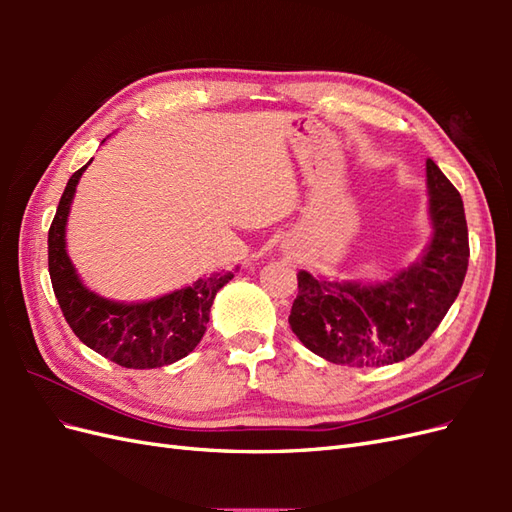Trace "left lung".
<instances>
[{"mask_svg":"<svg viewBox=\"0 0 512 512\" xmlns=\"http://www.w3.org/2000/svg\"><path fill=\"white\" fill-rule=\"evenodd\" d=\"M427 185L436 232L418 265L376 286L299 271L288 322L305 348L335 365L382 367L408 359L438 329L466 277L470 243L463 200L433 160Z\"/></svg>","mask_w":512,"mask_h":512,"instance_id":"obj_1","label":"left lung"}]
</instances>
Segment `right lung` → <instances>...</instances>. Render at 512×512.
I'll use <instances>...</instances> for the list:
<instances>
[{
    "label": "right lung",
    "mask_w": 512,
    "mask_h": 512,
    "mask_svg": "<svg viewBox=\"0 0 512 512\" xmlns=\"http://www.w3.org/2000/svg\"><path fill=\"white\" fill-rule=\"evenodd\" d=\"M70 177L49 228V273L66 322L85 346L128 369H153L188 356L203 339L209 309L232 273L200 277L192 286L147 303H113L89 292L66 254V220L83 170Z\"/></svg>",
    "instance_id": "obj_1"
}]
</instances>
